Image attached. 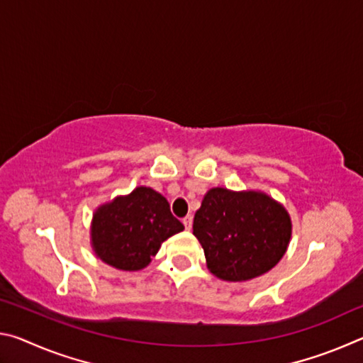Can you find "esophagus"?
Instances as JSON below:
<instances>
[{"label": "esophagus", "instance_id": "1", "mask_svg": "<svg viewBox=\"0 0 363 363\" xmlns=\"http://www.w3.org/2000/svg\"><path fill=\"white\" fill-rule=\"evenodd\" d=\"M192 216H186L182 219V224H184V227H186V230H190L192 229Z\"/></svg>", "mask_w": 363, "mask_h": 363}]
</instances>
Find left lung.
<instances>
[{
    "instance_id": "8db88e82",
    "label": "left lung",
    "mask_w": 363,
    "mask_h": 363,
    "mask_svg": "<svg viewBox=\"0 0 363 363\" xmlns=\"http://www.w3.org/2000/svg\"><path fill=\"white\" fill-rule=\"evenodd\" d=\"M206 267L225 281H247L275 267L291 240L286 208L261 190L213 187L194 218Z\"/></svg>"
}]
</instances>
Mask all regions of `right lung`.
Wrapping results in <instances>:
<instances>
[{
	"label": "right lung",
	"mask_w": 363,
	"mask_h": 363,
	"mask_svg": "<svg viewBox=\"0 0 363 363\" xmlns=\"http://www.w3.org/2000/svg\"><path fill=\"white\" fill-rule=\"evenodd\" d=\"M182 230L168 200L140 186L97 206L91 220V247L102 262L134 272L149 266L162 243Z\"/></svg>",
	"instance_id": "1"
}]
</instances>
